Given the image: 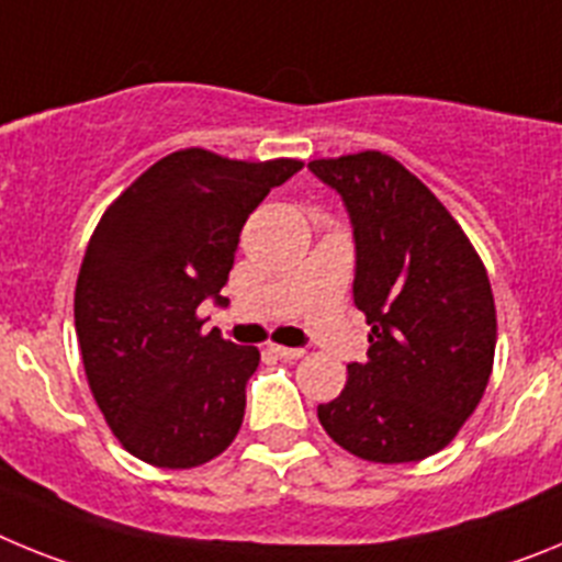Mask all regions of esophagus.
Wrapping results in <instances>:
<instances>
[{"instance_id":"34e87169","label":"esophagus","mask_w":562,"mask_h":562,"mask_svg":"<svg viewBox=\"0 0 562 562\" xmlns=\"http://www.w3.org/2000/svg\"><path fill=\"white\" fill-rule=\"evenodd\" d=\"M270 351L281 360H301L304 357V349H290V346H270Z\"/></svg>"}]
</instances>
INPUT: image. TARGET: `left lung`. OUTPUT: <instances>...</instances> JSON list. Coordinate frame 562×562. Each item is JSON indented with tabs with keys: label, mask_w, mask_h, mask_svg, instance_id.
Wrapping results in <instances>:
<instances>
[{
	"label": "left lung",
	"mask_w": 562,
	"mask_h": 562,
	"mask_svg": "<svg viewBox=\"0 0 562 562\" xmlns=\"http://www.w3.org/2000/svg\"><path fill=\"white\" fill-rule=\"evenodd\" d=\"M355 233V306L369 360L317 419L342 450L376 464L439 453L484 396L495 301L484 265L448 207L382 151L312 160Z\"/></svg>",
	"instance_id": "obj_1"
}]
</instances>
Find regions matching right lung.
Masks as SVG:
<instances>
[{"instance_id":"obj_1","label":"right lung","mask_w":562,"mask_h":562,"mask_svg":"<svg viewBox=\"0 0 562 562\" xmlns=\"http://www.w3.org/2000/svg\"><path fill=\"white\" fill-rule=\"evenodd\" d=\"M297 160L241 162L205 148L154 162L109 205L76 286L83 371L123 448L166 470L216 459L245 419L258 349L202 331L225 306L238 233Z\"/></svg>"}]
</instances>
